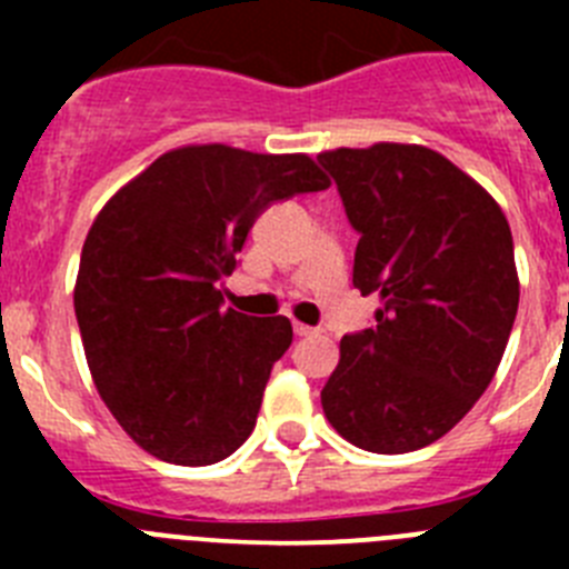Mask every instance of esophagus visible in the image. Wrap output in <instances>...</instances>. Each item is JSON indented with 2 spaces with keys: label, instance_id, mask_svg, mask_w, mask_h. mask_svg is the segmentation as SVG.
Here are the masks:
<instances>
[{
  "label": "esophagus",
  "instance_id": "1",
  "mask_svg": "<svg viewBox=\"0 0 569 569\" xmlns=\"http://www.w3.org/2000/svg\"><path fill=\"white\" fill-rule=\"evenodd\" d=\"M293 333H296V336H313L316 328H310V325H301V321H296V325H293Z\"/></svg>",
  "mask_w": 569,
  "mask_h": 569
}]
</instances>
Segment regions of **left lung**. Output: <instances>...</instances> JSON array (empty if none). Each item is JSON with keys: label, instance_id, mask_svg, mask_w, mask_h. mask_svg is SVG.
I'll return each instance as SVG.
<instances>
[{"label": "left lung", "instance_id": "1", "mask_svg": "<svg viewBox=\"0 0 569 569\" xmlns=\"http://www.w3.org/2000/svg\"><path fill=\"white\" fill-rule=\"evenodd\" d=\"M359 233L353 284L376 328L345 336L321 390L336 433L410 453L453 430L492 381L519 310L505 213L476 179L421 144L319 153Z\"/></svg>", "mask_w": 569, "mask_h": 569}]
</instances>
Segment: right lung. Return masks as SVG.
<instances>
[{"mask_svg":"<svg viewBox=\"0 0 569 569\" xmlns=\"http://www.w3.org/2000/svg\"><path fill=\"white\" fill-rule=\"evenodd\" d=\"M330 188L305 153L188 144L116 190L93 219L73 308L97 390L156 459L204 467L256 427L293 341L284 316L222 310L216 288L268 204Z\"/></svg>","mask_w":569,"mask_h":569,"instance_id":"add662e5","label":"right lung"}]
</instances>
